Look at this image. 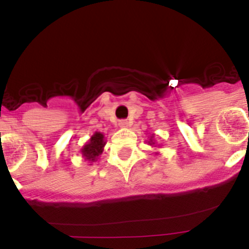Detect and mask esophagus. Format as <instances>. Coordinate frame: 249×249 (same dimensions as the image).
I'll use <instances>...</instances> for the list:
<instances>
[{"label":"esophagus","mask_w":249,"mask_h":249,"mask_svg":"<svg viewBox=\"0 0 249 249\" xmlns=\"http://www.w3.org/2000/svg\"><path fill=\"white\" fill-rule=\"evenodd\" d=\"M118 126H120L121 128H127V127L129 126V122L127 120H122L118 122Z\"/></svg>","instance_id":"34e87169"}]
</instances>
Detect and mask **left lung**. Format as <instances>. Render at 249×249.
<instances>
[{"mask_svg":"<svg viewBox=\"0 0 249 249\" xmlns=\"http://www.w3.org/2000/svg\"><path fill=\"white\" fill-rule=\"evenodd\" d=\"M146 142H147V143L149 144V146H152V147H157V146H158V148H160V144H157V143H156L155 135H153V133H152V135L149 136V137H148V140H147ZM158 153H160V152H155V155H158Z\"/></svg>","mask_w":249,"mask_h":249,"instance_id":"obj_1","label":"left lung"}]
</instances>
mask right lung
<instances>
[{
    "instance_id": "obj_1",
    "label": "right lung",
    "mask_w": 249,
    "mask_h": 249,
    "mask_svg": "<svg viewBox=\"0 0 249 249\" xmlns=\"http://www.w3.org/2000/svg\"><path fill=\"white\" fill-rule=\"evenodd\" d=\"M106 138L103 133L101 132H94L92 137L89 138V142L81 148V155L87 160L89 163L97 162L100 156L102 155L103 147L106 144Z\"/></svg>"
}]
</instances>
